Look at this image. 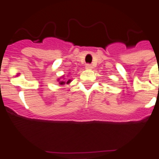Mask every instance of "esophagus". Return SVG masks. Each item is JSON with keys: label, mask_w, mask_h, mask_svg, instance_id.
<instances>
[{"label": "esophagus", "mask_w": 159, "mask_h": 159, "mask_svg": "<svg viewBox=\"0 0 159 159\" xmlns=\"http://www.w3.org/2000/svg\"><path fill=\"white\" fill-rule=\"evenodd\" d=\"M85 68L87 70H91L93 68V66H92V65H90V64H87L85 66Z\"/></svg>", "instance_id": "34e87169"}]
</instances>
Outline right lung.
Instances as JSON below:
<instances>
[{"label":"right lung","mask_w":159,"mask_h":159,"mask_svg":"<svg viewBox=\"0 0 159 159\" xmlns=\"http://www.w3.org/2000/svg\"><path fill=\"white\" fill-rule=\"evenodd\" d=\"M65 76L64 75H62L61 78H58L57 79V81H58V83H59V84H61V85H64V84H69L70 82H71V80H65Z\"/></svg>","instance_id":"1"}]
</instances>
